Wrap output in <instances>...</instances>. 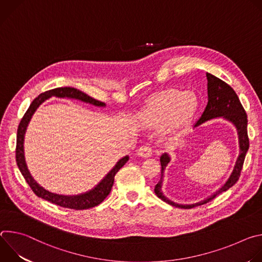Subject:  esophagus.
Instances as JSON below:
<instances>
[{"label": "esophagus", "mask_w": 262, "mask_h": 262, "mask_svg": "<svg viewBox=\"0 0 262 262\" xmlns=\"http://www.w3.org/2000/svg\"><path fill=\"white\" fill-rule=\"evenodd\" d=\"M151 155H152V149L149 147V146L143 145V146H141L139 148V150H138V156L139 157H141V158H149V157H151Z\"/></svg>", "instance_id": "1"}]
</instances>
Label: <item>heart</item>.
<instances>
[{
  "label": "heart",
  "instance_id": "b5f03b06",
  "mask_svg": "<svg viewBox=\"0 0 262 262\" xmlns=\"http://www.w3.org/2000/svg\"><path fill=\"white\" fill-rule=\"evenodd\" d=\"M198 106L194 93L169 89L147 103L142 121L147 126H160L168 122L166 135L174 136L191 124Z\"/></svg>",
  "mask_w": 262,
  "mask_h": 262
}]
</instances>
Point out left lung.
Here are the masks:
<instances>
[{"instance_id":"left-lung-1","label":"left lung","mask_w":262,"mask_h":262,"mask_svg":"<svg viewBox=\"0 0 262 262\" xmlns=\"http://www.w3.org/2000/svg\"><path fill=\"white\" fill-rule=\"evenodd\" d=\"M207 78V95H208V101L206 104V107L202 113L199 120L194 124V128L203 124L204 122L215 119V118H223L229 122H231L236 130L238 136V146H239V154L236 159L235 165L233 167V170L229 176V178L226 180L221 188L215 191L212 195L204 199L203 201L194 203V204H178L176 202H173L172 200L168 199L162 191L163 185V179H164V172L167 167V165L170 163V156L168 154L162 155L160 161L162 165V176L160 181L157 183L155 188V193L157 196L162 199L164 202L175 206L179 208H192L198 205H202L204 203H207L208 201L215 198L219 194L229 190L232 185L235 184V182L238 180L241 171L243 168V164L246 158V154L249 149V138H248V132H247V114L246 111L244 110L238 96L236 95L235 91L224 81L220 80L219 78L212 76L210 73H206Z\"/></svg>"}]
</instances>
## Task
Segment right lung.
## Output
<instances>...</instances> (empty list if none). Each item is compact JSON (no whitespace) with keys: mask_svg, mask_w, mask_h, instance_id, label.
Masks as SVG:
<instances>
[{"mask_svg":"<svg viewBox=\"0 0 262 262\" xmlns=\"http://www.w3.org/2000/svg\"><path fill=\"white\" fill-rule=\"evenodd\" d=\"M52 96L60 97V98H72V99H78L86 103L93 104L95 106H105L104 102H101L99 100H96L86 93L76 89V88H71V87H61V88H56L53 90L46 91L41 94L37 96L32 103L30 104L28 111L25 113L23 119L19 122L18 128H17V137H16V150H15V158H16V163L18 166V169L23 176L25 177L26 181L30 185V188L32 191L42 199L50 201L56 205H59L61 207L65 208H71V209H88L91 207H94L98 204H100L106 196L110 194L112 186H113L114 183V177L116 173L125 165V163L128 161V156L123 157L120 159L114 168L112 169L101 180L98 184H96L94 188L84 194L80 195H73V196H64V195H59L55 194L52 192H49L48 190L43 189L42 186L37 183V181L32 177L27 164L25 160V152H24V141H25V134L28 127V124L35 113V111L37 110L43 101L47 99L51 98Z\"/></svg>","mask_w":262,"mask_h":262,"instance_id":"add662e5","label":"right lung"}]
</instances>
